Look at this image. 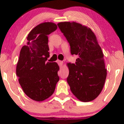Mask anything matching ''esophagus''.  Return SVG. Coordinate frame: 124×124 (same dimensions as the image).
I'll return each instance as SVG.
<instances>
[{"label": "esophagus", "mask_w": 124, "mask_h": 124, "mask_svg": "<svg viewBox=\"0 0 124 124\" xmlns=\"http://www.w3.org/2000/svg\"><path fill=\"white\" fill-rule=\"evenodd\" d=\"M57 62L59 64V65L60 66H63V61H60L59 60H57Z\"/></svg>", "instance_id": "1"}]
</instances>
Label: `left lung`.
Listing matches in <instances>:
<instances>
[{
    "instance_id": "1",
    "label": "left lung",
    "mask_w": 124,
    "mask_h": 124,
    "mask_svg": "<svg viewBox=\"0 0 124 124\" xmlns=\"http://www.w3.org/2000/svg\"><path fill=\"white\" fill-rule=\"evenodd\" d=\"M70 46L72 54L78 56L75 64L67 63V83L79 101L90 102L97 98L107 77L103 54L97 38L89 27L75 22L57 24Z\"/></svg>"
}]
</instances>
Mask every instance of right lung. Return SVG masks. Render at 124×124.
I'll list each match as a JSON object with an SVG mask.
<instances>
[{"instance_id":"obj_1","label":"right lung","mask_w":124,"mask_h":124,"mask_svg":"<svg viewBox=\"0 0 124 124\" xmlns=\"http://www.w3.org/2000/svg\"><path fill=\"white\" fill-rule=\"evenodd\" d=\"M57 28L53 22L38 24L29 33L20 51L16 66L18 82L24 93L37 102L50 97L59 81L58 64L46 62L50 56L47 35Z\"/></svg>"}]
</instances>
